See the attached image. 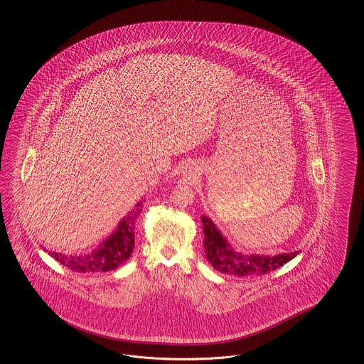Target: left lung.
Masks as SVG:
<instances>
[{
    "mask_svg": "<svg viewBox=\"0 0 364 364\" xmlns=\"http://www.w3.org/2000/svg\"><path fill=\"white\" fill-rule=\"evenodd\" d=\"M204 250L212 267L223 274L232 276H262L294 259L298 251L289 254L264 256V255H242L232 250L210 219L203 216Z\"/></svg>",
    "mask_w": 364,
    "mask_h": 364,
    "instance_id": "left-lung-1",
    "label": "left lung"
}]
</instances>
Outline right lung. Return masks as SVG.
Wrapping results in <instances>:
<instances>
[{
  "mask_svg": "<svg viewBox=\"0 0 364 364\" xmlns=\"http://www.w3.org/2000/svg\"><path fill=\"white\" fill-rule=\"evenodd\" d=\"M143 203H139L134 210L124 218L117 230L110 235L101 247L92 254L88 255H63L57 252H48L60 264L65 265L68 269L75 272H107L119 268L127 262L134 248V223L141 212Z\"/></svg>",
  "mask_w": 364,
  "mask_h": 364,
  "instance_id": "1",
  "label": "right lung"
}]
</instances>
